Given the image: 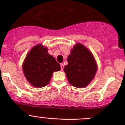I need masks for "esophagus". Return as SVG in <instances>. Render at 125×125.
Here are the masks:
<instances>
[{
  "mask_svg": "<svg viewBox=\"0 0 125 125\" xmlns=\"http://www.w3.org/2000/svg\"><path fill=\"white\" fill-rule=\"evenodd\" d=\"M60 68H61V71L63 70V68H64V65L63 63L60 64Z\"/></svg>",
  "mask_w": 125,
  "mask_h": 125,
  "instance_id": "34e87169",
  "label": "esophagus"
}]
</instances>
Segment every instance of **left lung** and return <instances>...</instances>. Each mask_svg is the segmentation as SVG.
Returning a JSON list of instances; mask_svg holds the SVG:
<instances>
[{
    "label": "left lung",
    "mask_w": 125,
    "mask_h": 125,
    "mask_svg": "<svg viewBox=\"0 0 125 125\" xmlns=\"http://www.w3.org/2000/svg\"><path fill=\"white\" fill-rule=\"evenodd\" d=\"M64 67L68 82L76 88H84L93 80L97 66L93 54L81 43H77L68 57Z\"/></svg>",
    "instance_id": "left-lung-1"
}]
</instances>
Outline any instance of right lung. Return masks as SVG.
Segmentation results:
<instances>
[{
    "label": "right lung",
    "instance_id": "right-lung-1",
    "mask_svg": "<svg viewBox=\"0 0 125 125\" xmlns=\"http://www.w3.org/2000/svg\"><path fill=\"white\" fill-rule=\"evenodd\" d=\"M23 74L32 86L42 88L50 82L54 71L60 70V65L53 56L48 53L47 48L42 44L34 46L25 57Z\"/></svg>",
    "mask_w": 125,
    "mask_h": 125
}]
</instances>
